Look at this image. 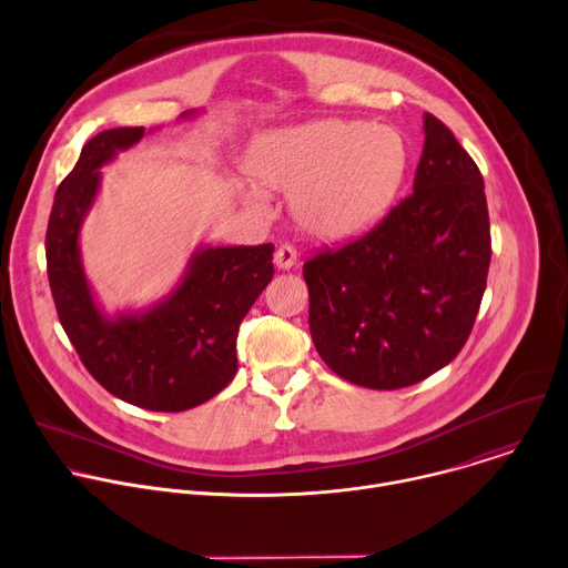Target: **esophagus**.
I'll return each instance as SVG.
<instances>
[{
  "label": "esophagus",
  "instance_id": "1",
  "mask_svg": "<svg viewBox=\"0 0 568 568\" xmlns=\"http://www.w3.org/2000/svg\"><path fill=\"white\" fill-rule=\"evenodd\" d=\"M296 250L290 245V242H283V245L274 254V263L278 270H292L296 265Z\"/></svg>",
  "mask_w": 568,
  "mask_h": 568
}]
</instances>
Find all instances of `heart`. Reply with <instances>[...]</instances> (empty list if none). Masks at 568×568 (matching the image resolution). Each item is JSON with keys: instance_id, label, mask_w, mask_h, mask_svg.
<instances>
[{"instance_id": "1", "label": "heart", "mask_w": 568, "mask_h": 568, "mask_svg": "<svg viewBox=\"0 0 568 568\" xmlns=\"http://www.w3.org/2000/svg\"><path fill=\"white\" fill-rule=\"evenodd\" d=\"M404 171L407 145L395 130L348 121L267 132L247 156L252 180L294 191L296 222L331 240L368 229L393 200Z\"/></svg>"}]
</instances>
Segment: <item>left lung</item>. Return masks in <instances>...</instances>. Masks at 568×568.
I'll use <instances>...</instances> for the list:
<instances>
[{"label":"left lung","mask_w":568,"mask_h":568,"mask_svg":"<svg viewBox=\"0 0 568 568\" xmlns=\"http://www.w3.org/2000/svg\"><path fill=\"white\" fill-rule=\"evenodd\" d=\"M490 256L480 171L454 132L425 114L414 193L362 237L303 263L316 353L366 388L427 379L465 346Z\"/></svg>","instance_id":"obj_1"}]
</instances>
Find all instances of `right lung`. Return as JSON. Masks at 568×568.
Returning a JSON list of instances; mask_svg holds the SVG:
<instances>
[{
  "mask_svg": "<svg viewBox=\"0 0 568 568\" xmlns=\"http://www.w3.org/2000/svg\"><path fill=\"white\" fill-rule=\"evenodd\" d=\"M145 128L103 130L90 139L55 191L47 226V276L62 328L90 375L148 412H186L235 375L240 321L274 276V245L200 250L180 287L143 314L105 318L78 254V231L94 202L99 169Z\"/></svg>",
  "mask_w": 568,
  "mask_h": 568,
  "instance_id": "right-lung-1",
  "label": "right lung"
}]
</instances>
